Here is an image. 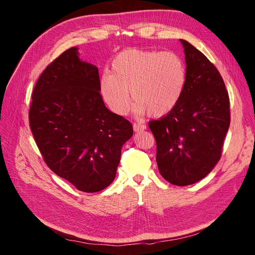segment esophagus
Here are the masks:
<instances>
[{
    "mask_svg": "<svg viewBox=\"0 0 255 255\" xmlns=\"http://www.w3.org/2000/svg\"><path fill=\"white\" fill-rule=\"evenodd\" d=\"M133 128L135 132H139V130H143L146 128L145 125H141V123H133Z\"/></svg>",
    "mask_w": 255,
    "mask_h": 255,
    "instance_id": "1",
    "label": "esophagus"
}]
</instances>
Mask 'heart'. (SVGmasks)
<instances>
[{
    "label": "heart",
    "instance_id": "1",
    "mask_svg": "<svg viewBox=\"0 0 255 255\" xmlns=\"http://www.w3.org/2000/svg\"><path fill=\"white\" fill-rule=\"evenodd\" d=\"M185 84L186 68L176 53L127 49L114 58L111 73L102 75L100 91L115 114L128 112L130 90L138 115L150 113L159 117L180 102Z\"/></svg>",
    "mask_w": 255,
    "mask_h": 255
}]
</instances>
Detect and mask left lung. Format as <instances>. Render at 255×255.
I'll return each instance as SVG.
<instances>
[{
  "label": "left lung",
  "instance_id": "obj_1",
  "mask_svg": "<svg viewBox=\"0 0 255 255\" xmlns=\"http://www.w3.org/2000/svg\"><path fill=\"white\" fill-rule=\"evenodd\" d=\"M186 84L180 102L149 122L156 140L158 170L166 181L186 186L202 180L221 157L229 130L230 99L219 71L203 53L181 39Z\"/></svg>",
  "mask_w": 255,
  "mask_h": 255
}]
</instances>
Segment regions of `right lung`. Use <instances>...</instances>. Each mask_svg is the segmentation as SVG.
Here are the masks:
<instances>
[{
  "label": "right lung",
  "instance_id": "add662e5",
  "mask_svg": "<svg viewBox=\"0 0 255 255\" xmlns=\"http://www.w3.org/2000/svg\"><path fill=\"white\" fill-rule=\"evenodd\" d=\"M29 127L45 164L84 192L110 186L121 148L133 127L107 110L98 68L82 61L73 47L53 60L38 79Z\"/></svg>",
  "mask_w": 255,
  "mask_h": 255
}]
</instances>
